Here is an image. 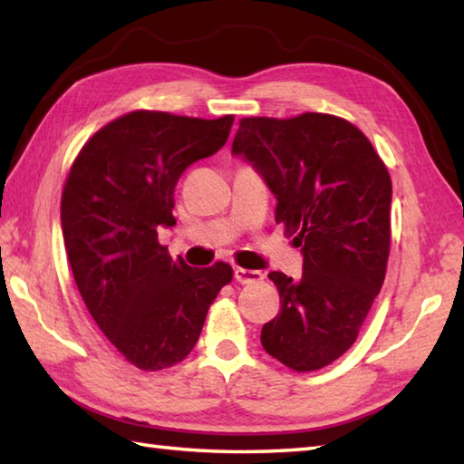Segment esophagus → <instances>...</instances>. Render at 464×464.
Returning a JSON list of instances; mask_svg holds the SVG:
<instances>
[{
  "instance_id": "1",
  "label": "esophagus",
  "mask_w": 464,
  "mask_h": 464,
  "mask_svg": "<svg viewBox=\"0 0 464 464\" xmlns=\"http://www.w3.org/2000/svg\"><path fill=\"white\" fill-rule=\"evenodd\" d=\"M235 280L239 285H256V282L264 280V274L260 270H246V268H235Z\"/></svg>"
}]
</instances>
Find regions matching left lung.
Wrapping results in <instances>:
<instances>
[{"label":"left lung","instance_id":"8db88e82","mask_svg":"<svg viewBox=\"0 0 464 464\" xmlns=\"http://www.w3.org/2000/svg\"><path fill=\"white\" fill-rule=\"evenodd\" d=\"M231 153L276 196V223L298 233L303 276L270 272L280 313L262 327L270 356L298 372L356 342L387 270L391 176L362 132L332 114L243 119Z\"/></svg>","mask_w":464,"mask_h":464}]
</instances>
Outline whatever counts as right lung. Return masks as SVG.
Wrapping results in <instances>:
<instances>
[{"label": "right lung", "instance_id": "add662e5", "mask_svg": "<svg viewBox=\"0 0 464 464\" xmlns=\"http://www.w3.org/2000/svg\"><path fill=\"white\" fill-rule=\"evenodd\" d=\"M233 116L124 114L77 155L61 198L67 260L85 307L116 350L140 371L190 354L218 290L233 270L190 268L160 246L174 227V190L188 166L221 149Z\"/></svg>", "mask_w": 464, "mask_h": 464}]
</instances>
